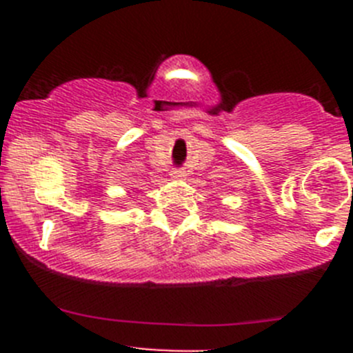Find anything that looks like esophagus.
I'll return each instance as SVG.
<instances>
[{
	"mask_svg": "<svg viewBox=\"0 0 353 353\" xmlns=\"http://www.w3.org/2000/svg\"><path fill=\"white\" fill-rule=\"evenodd\" d=\"M172 177H174V179H183V177H186V170H184V169H174L172 170Z\"/></svg>",
	"mask_w": 353,
	"mask_h": 353,
	"instance_id": "obj_1",
	"label": "esophagus"
}]
</instances>
